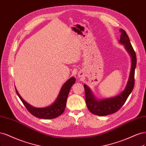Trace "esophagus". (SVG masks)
Segmentation results:
<instances>
[{
    "mask_svg": "<svg viewBox=\"0 0 146 146\" xmlns=\"http://www.w3.org/2000/svg\"><path fill=\"white\" fill-rule=\"evenodd\" d=\"M78 76L79 77H82L83 76H84V73H82V72H79V73H78Z\"/></svg>",
    "mask_w": 146,
    "mask_h": 146,
    "instance_id": "1",
    "label": "esophagus"
}]
</instances>
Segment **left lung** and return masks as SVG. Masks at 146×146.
<instances>
[{
  "label": "left lung",
  "mask_w": 146,
  "mask_h": 146,
  "mask_svg": "<svg viewBox=\"0 0 146 146\" xmlns=\"http://www.w3.org/2000/svg\"><path fill=\"white\" fill-rule=\"evenodd\" d=\"M119 31L121 33L119 43L125 45L126 50L127 51L131 58L130 76L124 90L115 97L98 100L94 96L90 88L88 87L86 84L84 85L85 88L86 101L88 109L93 114L98 116H107L118 111L124 105L134 87L135 70L136 65V53L131 45L129 37L126 32L123 29H120Z\"/></svg>",
  "instance_id": "obj_1"
}]
</instances>
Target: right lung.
<instances>
[{"label": "right lung", "mask_w": 146, "mask_h": 146, "mask_svg": "<svg viewBox=\"0 0 146 146\" xmlns=\"http://www.w3.org/2000/svg\"><path fill=\"white\" fill-rule=\"evenodd\" d=\"M76 79L74 77L70 78L64 83L60 89L59 95L53 104L44 108H36L30 106L21 98L16 88V92L22 103L29 111L35 117L42 119H53L63 113L66 106L67 100L72 86L75 83Z\"/></svg>", "instance_id": "add662e5"}]
</instances>
